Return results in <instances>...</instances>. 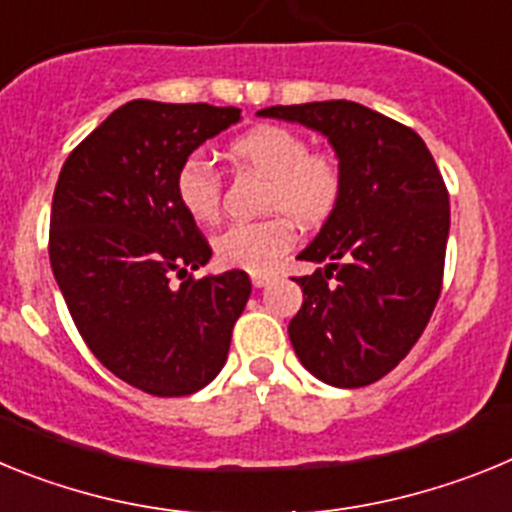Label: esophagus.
Returning a JSON list of instances; mask_svg holds the SVG:
<instances>
[{"mask_svg": "<svg viewBox=\"0 0 512 512\" xmlns=\"http://www.w3.org/2000/svg\"><path fill=\"white\" fill-rule=\"evenodd\" d=\"M251 282H253V287H266V284L271 282V274H253Z\"/></svg>", "mask_w": 512, "mask_h": 512, "instance_id": "obj_1", "label": "esophagus"}]
</instances>
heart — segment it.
Listing matches in <instances>:
<instances>
[{
	"label": "heart",
	"mask_w": 512,
	"mask_h": 512,
	"mask_svg": "<svg viewBox=\"0 0 512 512\" xmlns=\"http://www.w3.org/2000/svg\"><path fill=\"white\" fill-rule=\"evenodd\" d=\"M241 169L269 179L264 210L274 215L256 223H233L215 235V256L225 266L266 274L297 241L295 223L320 228L343 200L346 174L336 153L312 148L307 135L287 125H259L230 143ZM176 200L194 223L210 225L223 210V176L202 153L182 161L174 179Z\"/></svg>",
	"instance_id": "obj_1"
}]
</instances>
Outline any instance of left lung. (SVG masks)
Here are the masks:
<instances>
[{"label":"left lung","instance_id":"8db88e82","mask_svg":"<svg viewBox=\"0 0 512 512\" xmlns=\"http://www.w3.org/2000/svg\"><path fill=\"white\" fill-rule=\"evenodd\" d=\"M320 130L346 189L302 261H325L302 287L289 341L307 372L333 387L390 374L423 336L441 297L449 189L418 133L346 99L259 110Z\"/></svg>","mask_w":512,"mask_h":512}]
</instances>
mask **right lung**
<instances>
[{
	"instance_id": "add662e5",
	"label": "right lung",
	"mask_w": 512,
	"mask_h": 512,
	"mask_svg": "<svg viewBox=\"0 0 512 512\" xmlns=\"http://www.w3.org/2000/svg\"><path fill=\"white\" fill-rule=\"evenodd\" d=\"M238 120L235 107L135 99L81 140L58 176L53 277L89 351L146 395L210 384L251 295L241 269L194 277L212 248L174 189L184 158Z\"/></svg>"
}]
</instances>
